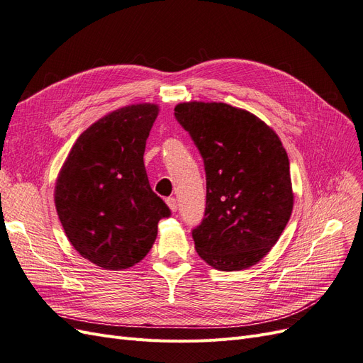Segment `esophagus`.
I'll list each match as a JSON object with an SVG mask.
<instances>
[{
    "label": "esophagus",
    "mask_w": 363,
    "mask_h": 363,
    "mask_svg": "<svg viewBox=\"0 0 363 363\" xmlns=\"http://www.w3.org/2000/svg\"><path fill=\"white\" fill-rule=\"evenodd\" d=\"M166 203L170 208L172 213H174L178 209V202H177V199H174V197H167L166 199Z\"/></svg>",
    "instance_id": "obj_1"
}]
</instances>
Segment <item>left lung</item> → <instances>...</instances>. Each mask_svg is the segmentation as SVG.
Instances as JSON below:
<instances>
[{"label":"left lung","instance_id":"8db88e82","mask_svg":"<svg viewBox=\"0 0 363 363\" xmlns=\"http://www.w3.org/2000/svg\"><path fill=\"white\" fill-rule=\"evenodd\" d=\"M174 118L203 158L206 208L196 252L220 272H240L272 250L294 206L289 160L258 116L223 102H181Z\"/></svg>","mask_w":363,"mask_h":363}]
</instances>
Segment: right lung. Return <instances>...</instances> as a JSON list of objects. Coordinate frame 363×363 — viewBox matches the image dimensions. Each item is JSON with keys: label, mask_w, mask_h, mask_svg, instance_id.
Instances as JSON below:
<instances>
[{"label": "right lung", "mask_w": 363, "mask_h": 363, "mask_svg": "<svg viewBox=\"0 0 363 363\" xmlns=\"http://www.w3.org/2000/svg\"><path fill=\"white\" fill-rule=\"evenodd\" d=\"M157 104L114 110L81 134L58 172L54 202L72 247L104 270H125L152 249L170 209L143 162Z\"/></svg>", "instance_id": "right-lung-1"}]
</instances>
